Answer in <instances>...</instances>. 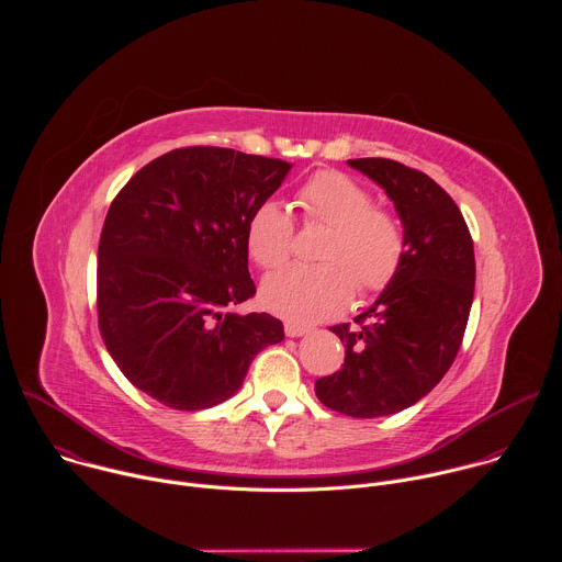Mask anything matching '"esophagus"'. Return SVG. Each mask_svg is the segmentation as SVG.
Segmentation results:
<instances>
[{
    "label": "esophagus",
    "instance_id": "obj_1",
    "mask_svg": "<svg viewBox=\"0 0 562 562\" xmlns=\"http://www.w3.org/2000/svg\"><path fill=\"white\" fill-rule=\"evenodd\" d=\"M308 331H311V327L300 325V323H286V325H284V334H286L289 338H300V336H304V334H308Z\"/></svg>",
    "mask_w": 562,
    "mask_h": 562
}]
</instances>
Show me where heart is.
<instances>
[{
	"label": "heart",
	"instance_id": "heart-1",
	"mask_svg": "<svg viewBox=\"0 0 562 562\" xmlns=\"http://www.w3.org/2000/svg\"><path fill=\"white\" fill-rule=\"evenodd\" d=\"M304 224H325L329 233L315 267H291L262 284V302L291 323H317L338 315L356 295L386 291L407 258V233L397 215L373 204L371 191L340 171H317L297 191ZM251 260L276 271L293 254L295 224L278 200L260 202L247 220Z\"/></svg>",
	"mask_w": 562,
	"mask_h": 562
}]
</instances>
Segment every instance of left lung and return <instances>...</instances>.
Listing matches in <instances>:
<instances>
[{"label": "left lung", "mask_w": 562, "mask_h": 562, "mask_svg": "<svg viewBox=\"0 0 562 562\" xmlns=\"http://www.w3.org/2000/svg\"><path fill=\"white\" fill-rule=\"evenodd\" d=\"M349 165L393 200L407 258L393 284L353 319L356 327H331L345 345V364L315 380V395L338 414L378 418L418 403L453 364L471 311L475 258L458 204L427 173L386 157Z\"/></svg>", "instance_id": "left-lung-1"}]
</instances>
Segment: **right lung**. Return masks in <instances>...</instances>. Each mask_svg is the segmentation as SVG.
<instances>
[{
	"instance_id": "1",
	"label": "right lung",
	"mask_w": 562,
	"mask_h": 562,
	"mask_svg": "<svg viewBox=\"0 0 562 562\" xmlns=\"http://www.w3.org/2000/svg\"><path fill=\"white\" fill-rule=\"evenodd\" d=\"M291 165L220 146L155 157L115 195L98 249V325L126 380L178 412L213 407L284 340L256 295L247 220Z\"/></svg>"
}]
</instances>
